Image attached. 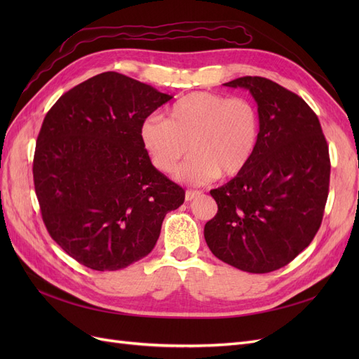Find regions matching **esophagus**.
I'll return each mask as SVG.
<instances>
[{
  "instance_id": "obj_1",
  "label": "esophagus",
  "mask_w": 359,
  "mask_h": 359,
  "mask_svg": "<svg viewBox=\"0 0 359 359\" xmlns=\"http://www.w3.org/2000/svg\"><path fill=\"white\" fill-rule=\"evenodd\" d=\"M201 194L199 190H187L186 191V201H193L194 198H198Z\"/></svg>"
}]
</instances>
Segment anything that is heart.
Instances as JSON below:
<instances>
[{
  "mask_svg": "<svg viewBox=\"0 0 359 359\" xmlns=\"http://www.w3.org/2000/svg\"><path fill=\"white\" fill-rule=\"evenodd\" d=\"M139 136L153 165L165 173L193 151L177 180L206 186L222 173L235 177L248 166L259 140V114L243 97L191 93L169 107L168 118L148 116Z\"/></svg>",
  "mask_w": 359,
  "mask_h": 359,
  "instance_id": "b5f03b06",
  "label": "heart"
}]
</instances>
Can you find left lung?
<instances>
[{
	"label": "left lung",
	"mask_w": 359,
	"mask_h": 359,
	"mask_svg": "<svg viewBox=\"0 0 359 359\" xmlns=\"http://www.w3.org/2000/svg\"><path fill=\"white\" fill-rule=\"evenodd\" d=\"M253 95L259 140L248 166L211 190L217 202L205 224L215 257L265 274L287 265L319 231L330 189V154L319 119L301 97L259 76L223 83Z\"/></svg>",
	"instance_id": "obj_1"
}]
</instances>
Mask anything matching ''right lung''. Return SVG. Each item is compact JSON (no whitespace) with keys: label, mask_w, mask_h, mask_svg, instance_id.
Segmentation results:
<instances>
[{"label":"right lung","mask_w":359,"mask_h":359,"mask_svg":"<svg viewBox=\"0 0 359 359\" xmlns=\"http://www.w3.org/2000/svg\"><path fill=\"white\" fill-rule=\"evenodd\" d=\"M172 99L106 72L62 94L36 144V194L52 240L79 264L116 271L154 248L165 215L186 193L158 172L140 124Z\"/></svg>","instance_id":"1"}]
</instances>
